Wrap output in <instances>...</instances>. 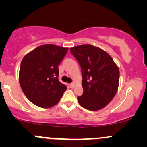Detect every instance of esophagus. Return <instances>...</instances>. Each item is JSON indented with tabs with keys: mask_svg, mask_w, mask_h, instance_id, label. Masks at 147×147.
Listing matches in <instances>:
<instances>
[{
	"mask_svg": "<svg viewBox=\"0 0 147 147\" xmlns=\"http://www.w3.org/2000/svg\"><path fill=\"white\" fill-rule=\"evenodd\" d=\"M69 87L71 88H73L75 87V84H74V83L70 84H69Z\"/></svg>",
	"mask_w": 147,
	"mask_h": 147,
	"instance_id": "34e87169",
	"label": "esophagus"
}]
</instances>
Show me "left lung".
I'll use <instances>...</instances> for the list:
<instances>
[{"mask_svg": "<svg viewBox=\"0 0 147 147\" xmlns=\"http://www.w3.org/2000/svg\"><path fill=\"white\" fill-rule=\"evenodd\" d=\"M82 69L84 92L79 104L89 111L102 109L113 99L119 85V69L107 52L90 44L70 48Z\"/></svg>", "mask_w": 147, "mask_h": 147, "instance_id": "left-lung-1", "label": "left lung"}]
</instances>
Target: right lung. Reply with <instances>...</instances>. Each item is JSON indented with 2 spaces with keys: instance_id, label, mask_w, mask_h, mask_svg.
Masks as SVG:
<instances>
[{
  "instance_id": "right-lung-1",
  "label": "right lung",
  "mask_w": 147,
  "mask_h": 147,
  "mask_svg": "<svg viewBox=\"0 0 147 147\" xmlns=\"http://www.w3.org/2000/svg\"><path fill=\"white\" fill-rule=\"evenodd\" d=\"M68 48L52 44L37 47L22 60L19 83L32 104L50 108L59 102L67 86L59 81L58 66Z\"/></svg>"
}]
</instances>
